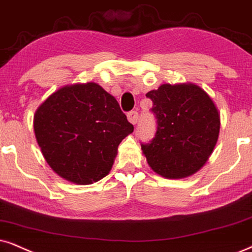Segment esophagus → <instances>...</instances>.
I'll list each match as a JSON object with an SVG mask.
<instances>
[{"label": "esophagus", "mask_w": 252, "mask_h": 252, "mask_svg": "<svg viewBox=\"0 0 252 252\" xmlns=\"http://www.w3.org/2000/svg\"><path fill=\"white\" fill-rule=\"evenodd\" d=\"M128 120H129V122L130 123H132V124H136L137 123V121H138V113H137L136 110H131V111H129L128 113Z\"/></svg>", "instance_id": "esophagus-1"}]
</instances>
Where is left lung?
<instances>
[{"label":"left lung","mask_w":252,"mask_h":252,"mask_svg":"<svg viewBox=\"0 0 252 252\" xmlns=\"http://www.w3.org/2000/svg\"><path fill=\"white\" fill-rule=\"evenodd\" d=\"M157 123L155 137L141 143L156 173L180 179L199 171L216 144L220 115L203 89L193 84L161 85L146 94Z\"/></svg>","instance_id":"left-lung-1"}]
</instances>
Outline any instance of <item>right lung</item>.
<instances>
[{"label":"right lung","mask_w":252,"mask_h":252,"mask_svg":"<svg viewBox=\"0 0 252 252\" xmlns=\"http://www.w3.org/2000/svg\"><path fill=\"white\" fill-rule=\"evenodd\" d=\"M132 131L115 97L94 82L60 88L34 115V133L47 164L78 185L106 177L120 143Z\"/></svg>","instance_id":"obj_1"}]
</instances>
